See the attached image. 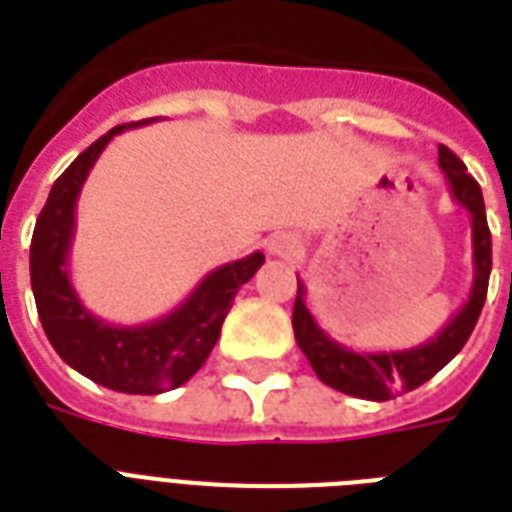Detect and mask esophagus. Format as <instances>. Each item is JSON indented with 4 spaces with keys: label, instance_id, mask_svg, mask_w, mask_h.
Instances as JSON below:
<instances>
[{
    "label": "esophagus",
    "instance_id": "obj_1",
    "mask_svg": "<svg viewBox=\"0 0 512 512\" xmlns=\"http://www.w3.org/2000/svg\"><path fill=\"white\" fill-rule=\"evenodd\" d=\"M268 252L276 257H292L300 252V239L295 233H273L268 239Z\"/></svg>",
    "mask_w": 512,
    "mask_h": 512
}]
</instances>
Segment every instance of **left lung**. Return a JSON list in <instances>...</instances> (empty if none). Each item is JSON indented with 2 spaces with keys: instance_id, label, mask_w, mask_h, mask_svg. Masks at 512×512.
Segmentation results:
<instances>
[{
  "instance_id": "1",
  "label": "left lung",
  "mask_w": 512,
  "mask_h": 512,
  "mask_svg": "<svg viewBox=\"0 0 512 512\" xmlns=\"http://www.w3.org/2000/svg\"><path fill=\"white\" fill-rule=\"evenodd\" d=\"M438 167L444 170L452 199L470 215V228H473V287L468 300L428 342L404 350L364 353L340 345L316 324L313 313L305 305L303 281L297 279V300L292 311L295 340L305 358L311 361L316 377L329 388L366 401H388L396 393H409L441 372L460 353L476 327L489 289V273H492V233L486 225L484 193L481 185L468 175V167L446 146H438Z\"/></svg>"
}]
</instances>
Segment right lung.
I'll use <instances>...</instances> for the list:
<instances>
[{
  "label": "right lung",
  "instance_id": "1",
  "mask_svg": "<svg viewBox=\"0 0 512 512\" xmlns=\"http://www.w3.org/2000/svg\"><path fill=\"white\" fill-rule=\"evenodd\" d=\"M156 119L159 116L119 124L76 156L52 183L31 239V289L44 335L55 353L92 382L132 396H156L191 380L215 348L241 284H247L265 263L263 252H252L220 265L199 281L175 311L138 327L108 324L84 308L68 276L76 199L114 135Z\"/></svg>",
  "mask_w": 512,
  "mask_h": 512
}]
</instances>
